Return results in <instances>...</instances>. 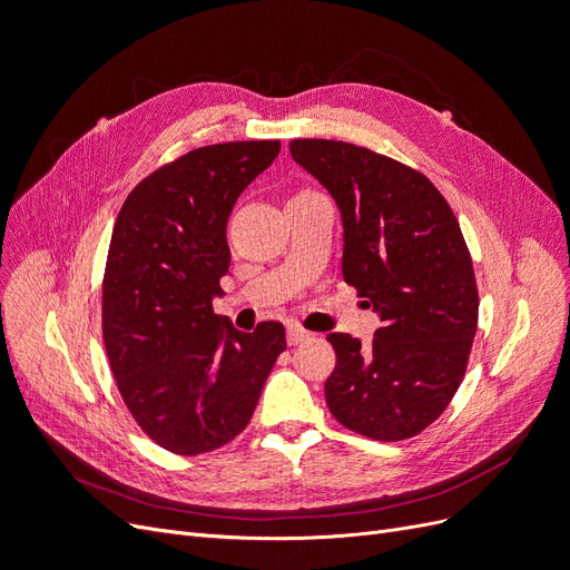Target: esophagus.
Listing matches in <instances>:
<instances>
[{
    "instance_id": "obj_1",
    "label": "esophagus",
    "mask_w": 570,
    "mask_h": 570,
    "mask_svg": "<svg viewBox=\"0 0 570 570\" xmlns=\"http://www.w3.org/2000/svg\"><path fill=\"white\" fill-rule=\"evenodd\" d=\"M308 337H312V333L304 331V327H299V325H289L287 327V342L289 344H299V342H304Z\"/></svg>"
}]
</instances>
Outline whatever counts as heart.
Masks as SVG:
<instances>
[{
  "label": "heart",
  "mask_w": 570,
  "mask_h": 570,
  "mask_svg": "<svg viewBox=\"0 0 570 570\" xmlns=\"http://www.w3.org/2000/svg\"><path fill=\"white\" fill-rule=\"evenodd\" d=\"M308 193H312V189H299V193H297V195H308ZM297 195H295V197H297Z\"/></svg>",
  "instance_id": "heart-1"
}]
</instances>
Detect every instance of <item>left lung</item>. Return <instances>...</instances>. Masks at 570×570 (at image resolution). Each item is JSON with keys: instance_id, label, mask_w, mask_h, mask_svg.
<instances>
[{"instance_id": "1", "label": "left lung", "mask_w": 570, "mask_h": 570, "mask_svg": "<svg viewBox=\"0 0 570 570\" xmlns=\"http://www.w3.org/2000/svg\"><path fill=\"white\" fill-rule=\"evenodd\" d=\"M292 159L342 212V273L383 325L371 344L331 333L325 402L354 433L416 438L450 406L478 331V283L459 220L421 170L366 147L292 140Z\"/></svg>"}]
</instances>
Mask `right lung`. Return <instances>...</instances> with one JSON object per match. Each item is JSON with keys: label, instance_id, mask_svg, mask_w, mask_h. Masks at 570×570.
I'll return each instance as SVG.
<instances>
[{"label": "right lung", "instance_id": "1", "mask_svg": "<svg viewBox=\"0 0 570 570\" xmlns=\"http://www.w3.org/2000/svg\"><path fill=\"white\" fill-rule=\"evenodd\" d=\"M281 140L197 147L159 166L120 206L101 283V333L120 396L149 440L180 456L247 428L285 350V327L220 325L214 297L230 266L226 223Z\"/></svg>", "mask_w": 570, "mask_h": 570}]
</instances>
